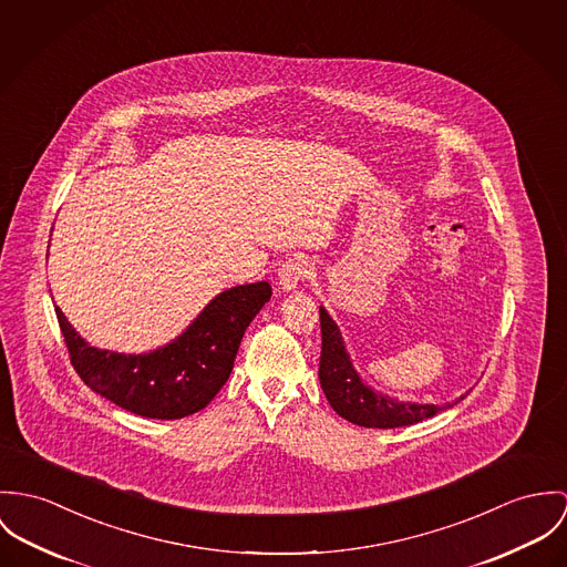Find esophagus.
Listing matches in <instances>:
<instances>
[{
    "instance_id": "esophagus-1",
    "label": "esophagus",
    "mask_w": 567,
    "mask_h": 567,
    "mask_svg": "<svg viewBox=\"0 0 567 567\" xmlns=\"http://www.w3.org/2000/svg\"><path fill=\"white\" fill-rule=\"evenodd\" d=\"M313 274V265L307 256H293L289 260H285L278 269V282L282 289L291 291L296 289L300 282H305L307 278H311Z\"/></svg>"
}]
</instances>
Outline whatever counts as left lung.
Listing matches in <instances>:
<instances>
[{
    "mask_svg": "<svg viewBox=\"0 0 567 567\" xmlns=\"http://www.w3.org/2000/svg\"><path fill=\"white\" fill-rule=\"evenodd\" d=\"M321 326V357L319 382L330 406L348 422L365 429H400L429 420L443 411L435 404L398 402L389 395L372 391L354 372L350 357L343 348L337 323L330 315L319 309Z\"/></svg>",
    "mask_w": 567,
    "mask_h": 567,
    "instance_id": "obj_1",
    "label": "left lung"
}]
</instances>
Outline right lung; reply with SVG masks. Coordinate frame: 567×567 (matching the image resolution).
I'll return each instance as SVG.
<instances>
[{
    "instance_id": "add662e5",
    "label": "right lung",
    "mask_w": 567,
    "mask_h": 567,
    "mask_svg": "<svg viewBox=\"0 0 567 567\" xmlns=\"http://www.w3.org/2000/svg\"><path fill=\"white\" fill-rule=\"evenodd\" d=\"M269 298L265 280L228 289L174 343L141 357L89 348L59 307L56 317L71 365L86 386L130 413L181 420L204 409L226 384L244 332Z\"/></svg>"
}]
</instances>
